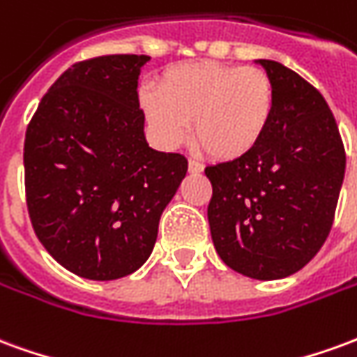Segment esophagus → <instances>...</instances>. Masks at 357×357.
<instances>
[{
  "instance_id": "esophagus-1",
  "label": "esophagus",
  "mask_w": 357,
  "mask_h": 357,
  "mask_svg": "<svg viewBox=\"0 0 357 357\" xmlns=\"http://www.w3.org/2000/svg\"><path fill=\"white\" fill-rule=\"evenodd\" d=\"M202 170H204V166H202L201 160H195V158L189 160V174H201Z\"/></svg>"
}]
</instances>
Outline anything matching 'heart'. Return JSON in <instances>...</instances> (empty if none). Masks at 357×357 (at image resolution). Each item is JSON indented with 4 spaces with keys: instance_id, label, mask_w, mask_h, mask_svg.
Listing matches in <instances>:
<instances>
[{
    "instance_id": "heart-1",
    "label": "heart",
    "mask_w": 357,
    "mask_h": 357,
    "mask_svg": "<svg viewBox=\"0 0 357 357\" xmlns=\"http://www.w3.org/2000/svg\"><path fill=\"white\" fill-rule=\"evenodd\" d=\"M139 105L155 139L181 147L195 135L216 160L250 155L268 132L275 110V86L255 66L201 61L172 66L156 89H143Z\"/></svg>"
}]
</instances>
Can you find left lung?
I'll return each instance as SVG.
<instances>
[{
    "label": "left lung",
    "instance_id": "left-lung-1",
    "mask_svg": "<svg viewBox=\"0 0 357 357\" xmlns=\"http://www.w3.org/2000/svg\"><path fill=\"white\" fill-rule=\"evenodd\" d=\"M275 86L268 132L250 155L208 166V224L225 266L258 281L306 266L327 239L346 168L329 105L302 76L258 59Z\"/></svg>",
    "mask_w": 357,
    "mask_h": 357
}]
</instances>
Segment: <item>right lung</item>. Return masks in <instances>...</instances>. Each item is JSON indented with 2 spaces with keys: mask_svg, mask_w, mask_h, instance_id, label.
I'll use <instances>...</instances> for the list:
<instances>
[{
  "mask_svg": "<svg viewBox=\"0 0 357 357\" xmlns=\"http://www.w3.org/2000/svg\"><path fill=\"white\" fill-rule=\"evenodd\" d=\"M147 55L70 66L43 95L24 139V183L38 239L91 281L139 269L187 174L185 156L149 147L137 80Z\"/></svg>",
  "mask_w": 357,
  "mask_h": 357,
  "instance_id": "add662e5",
  "label": "right lung"
}]
</instances>
